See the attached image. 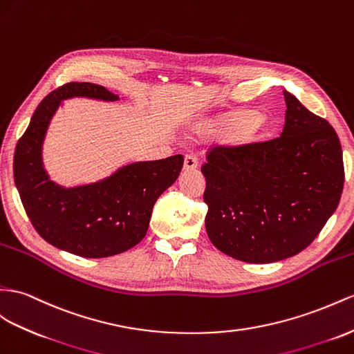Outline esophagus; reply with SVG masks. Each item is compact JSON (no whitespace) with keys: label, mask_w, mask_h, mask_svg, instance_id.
Segmentation results:
<instances>
[{"label":"esophagus","mask_w":354,"mask_h":354,"mask_svg":"<svg viewBox=\"0 0 354 354\" xmlns=\"http://www.w3.org/2000/svg\"><path fill=\"white\" fill-rule=\"evenodd\" d=\"M197 166H198V162H197L196 157L187 153L185 158H184V169L185 170H194V169H197Z\"/></svg>","instance_id":"1"}]
</instances>
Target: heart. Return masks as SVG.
Instances as JSON below:
<instances>
[{
	"label": "heart",
	"instance_id": "b5f03b06",
	"mask_svg": "<svg viewBox=\"0 0 354 354\" xmlns=\"http://www.w3.org/2000/svg\"><path fill=\"white\" fill-rule=\"evenodd\" d=\"M216 130H229V140L234 147H251L265 136L266 120L254 109H234L214 121Z\"/></svg>",
	"mask_w": 354,
	"mask_h": 354
}]
</instances>
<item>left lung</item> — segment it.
<instances>
[{"label": "left lung", "mask_w": 354, "mask_h": 354, "mask_svg": "<svg viewBox=\"0 0 354 354\" xmlns=\"http://www.w3.org/2000/svg\"><path fill=\"white\" fill-rule=\"evenodd\" d=\"M279 138L251 147H212L206 179L207 238L247 263L296 256L322 232L344 187L337 131L287 91Z\"/></svg>", "instance_id": "obj_1"}]
</instances>
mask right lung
<instances>
[{"label":"right lung","mask_w":354,"mask_h":354,"mask_svg":"<svg viewBox=\"0 0 354 354\" xmlns=\"http://www.w3.org/2000/svg\"><path fill=\"white\" fill-rule=\"evenodd\" d=\"M70 97L118 98L104 86L88 82L66 84L44 97L17 140L15 184L32 227L50 245L86 259L120 254L145 238L152 207L179 176L184 157L133 162L91 185L53 184L43 169L41 145L61 100Z\"/></svg>","instance_id":"add662e5"}]
</instances>
